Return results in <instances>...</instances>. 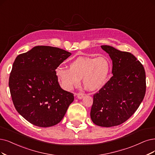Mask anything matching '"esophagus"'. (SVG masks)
<instances>
[{"label": "esophagus", "instance_id": "1", "mask_svg": "<svg viewBox=\"0 0 155 155\" xmlns=\"http://www.w3.org/2000/svg\"><path fill=\"white\" fill-rule=\"evenodd\" d=\"M75 95L77 96V98L78 99H82V98H83V97L84 96V94L82 93H78L75 94Z\"/></svg>", "mask_w": 155, "mask_h": 155}]
</instances>
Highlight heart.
Masks as SVG:
<instances>
[{"label":"heart","mask_w":155,"mask_h":155,"mask_svg":"<svg viewBox=\"0 0 155 155\" xmlns=\"http://www.w3.org/2000/svg\"><path fill=\"white\" fill-rule=\"evenodd\" d=\"M110 70V61L105 57H85L71 62L69 69L58 67L55 74L61 86L66 91L77 87L82 78L88 89L96 91L107 83Z\"/></svg>","instance_id":"heart-1"}]
</instances>
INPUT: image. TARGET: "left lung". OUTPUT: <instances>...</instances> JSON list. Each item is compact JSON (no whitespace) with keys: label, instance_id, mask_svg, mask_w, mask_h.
<instances>
[{"label":"left lung","instance_id":"1","mask_svg":"<svg viewBox=\"0 0 155 155\" xmlns=\"http://www.w3.org/2000/svg\"><path fill=\"white\" fill-rule=\"evenodd\" d=\"M101 48L112 60L113 76L93 95L91 118L100 127H112L127 121L140 106L146 94V72L131 53L107 45Z\"/></svg>","mask_w":155,"mask_h":155}]
</instances>
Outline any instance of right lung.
Masks as SVG:
<instances>
[{
  "mask_svg": "<svg viewBox=\"0 0 155 155\" xmlns=\"http://www.w3.org/2000/svg\"><path fill=\"white\" fill-rule=\"evenodd\" d=\"M71 55L49 46H36L16 57L9 78L14 106L31 124L50 127L59 123L74 100V94L63 90L55 70Z\"/></svg>",
  "mask_w": 155,
  "mask_h": 155,
  "instance_id": "obj_1",
  "label": "right lung"
}]
</instances>
